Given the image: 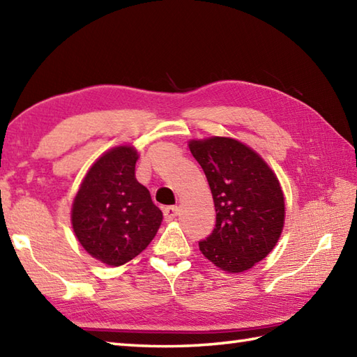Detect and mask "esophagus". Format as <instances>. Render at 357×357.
I'll list each match as a JSON object with an SVG mask.
<instances>
[{
  "label": "esophagus",
  "mask_w": 357,
  "mask_h": 357,
  "mask_svg": "<svg viewBox=\"0 0 357 357\" xmlns=\"http://www.w3.org/2000/svg\"><path fill=\"white\" fill-rule=\"evenodd\" d=\"M162 213H164V219H165V221L169 222V221H173V219L178 216V213H179V208H178L176 206H173V207H165Z\"/></svg>",
  "instance_id": "1"
}]
</instances>
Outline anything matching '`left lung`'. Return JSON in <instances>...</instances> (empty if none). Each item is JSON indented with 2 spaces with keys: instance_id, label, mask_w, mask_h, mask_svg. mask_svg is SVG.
I'll return each mask as SVG.
<instances>
[{
  "instance_id": "8db88e82",
  "label": "left lung",
  "mask_w": 357,
  "mask_h": 357,
  "mask_svg": "<svg viewBox=\"0 0 357 357\" xmlns=\"http://www.w3.org/2000/svg\"><path fill=\"white\" fill-rule=\"evenodd\" d=\"M188 146L206 173L216 210L215 229L199 241V250L229 273L252 268L276 245L284 227V193L276 174L236 139L215 136Z\"/></svg>"
}]
</instances>
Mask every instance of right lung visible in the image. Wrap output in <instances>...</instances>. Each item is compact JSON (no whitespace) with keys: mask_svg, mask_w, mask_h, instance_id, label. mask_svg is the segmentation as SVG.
Instances as JSON below:
<instances>
[{"mask_svg":"<svg viewBox=\"0 0 357 357\" xmlns=\"http://www.w3.org/2000/svg\"><path fill=\"white\" fill-rule=\"evenodd\" d=\"M138 153L116 147L92 165L72 208V225L86 252L104 264L123 265L150 244L162 211L136 181Z\"/></svg>","mask_w":357,"mask_h":357,"instance_id":"1","label":"right lung"}]
</instances>
